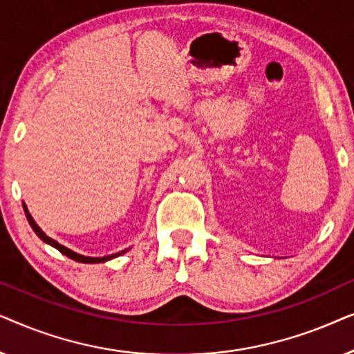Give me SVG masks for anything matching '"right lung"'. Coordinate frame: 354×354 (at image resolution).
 I'll list each match as a JSON object with an SVG mask.
<instances>
[{
	"label": "right lung",
	"mask_w": 354,
	"mask_h": 354,
	"mask_svg": "<svg viewBox=\"0 0 354 354\" xmlns=\"http://www.w3.org/2000/svg\"><path fill=\"white\" fill-rule=\"evenodd\" d=\"M24 211H26V216H27V221H28V224H30V227L33 229V232H35V234L40 236V239L45 241V243H48V245H51V246H55V248L57 250V251H61L62 254H66L67 258H71V259H74V261H77V263H88V264H93V263H106V261H109V259H113V258H118V256H120V254H124L125 251L127 250H124V251H119V253H115V254H109V256H103V258H90V256H84V254H79V253H75V251H72V250H69V248H66V246H62L61 243H57L56 240H53V239H50V236H48L45 232H43L40 227L37 225V222L33 221V217L30 216V212H28V209H27V206H26V203H24Z\"/></svg>",
	"instance_id": "add662e5"
}]
</instances>
